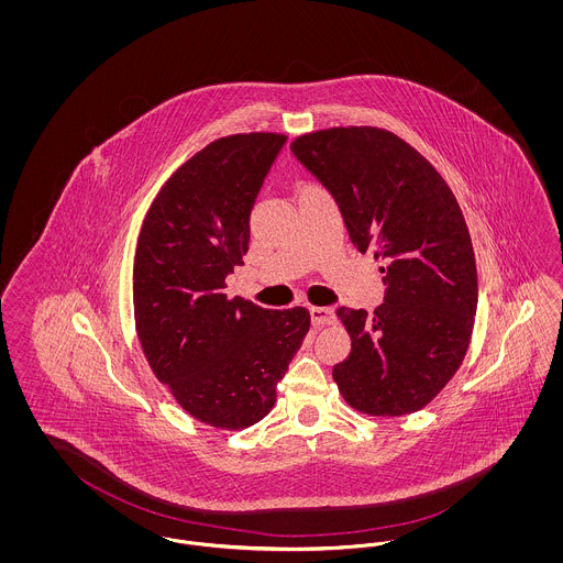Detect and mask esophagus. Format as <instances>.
Returning <instances> with one entry per match:
<instances>
[{"instance_id": "34e87169", "label": "esophagus", "mask_w": 563, "mask_h": 563, "mask_svg": "<svg viewBox=\"0 0 563 563\" xmlns=\"http://www.w3.org/2000/svg\"><path fill=\"white\" fill-rule=\"evenodd\" d=\"M310 317L314 324H333L335 322V312L333 308H322V306H312Z\"/></svg>"}]
</instances>
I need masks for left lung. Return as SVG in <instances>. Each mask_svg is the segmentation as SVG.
Instances as JSON below:
<instances>
[{
    "instance_id": "obj_1",
    "label": "left lung",
    "mask_w": 563,
    "mask_h": 563,
    "mask_svg": "<svg viewBox=\"0 0 563 563\" xmlns=\"http://www.w3.org/2000/svg\"><path fill=\"white\" fill-rule=\"evenodd\" d=\"M342 211L352 244L384 262L374 314L338 308L352 340L333 379L350 407L395 418L427 407L460 369L477 312L473 242L454 191L418 150L377 126L291 143Z\"/></svg>"
}]
</instances>
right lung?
I'll return each mask as SVG.
<instances>
[{
	"label": "right lung",
	"instance_id": "add662e5",
	"mask_svg": "<svg viewBox=\"0 0 563 563\" xmlns=\"http://www.w3.org/2000/svg\"><path fill=\"white\" fill-rule=\"evenodd\" d=\"M280 133L214 139L162 186L133 268L134 327L154 375L191 418L242 430L266 418L310 312L264 310L223 294L249 251V214Z\"/></svg>",
	"mask_w": 563,
	"mask_h": 563
}]
</instances>
